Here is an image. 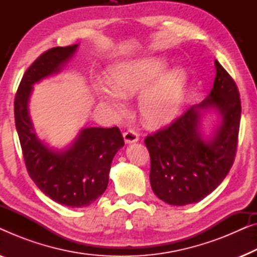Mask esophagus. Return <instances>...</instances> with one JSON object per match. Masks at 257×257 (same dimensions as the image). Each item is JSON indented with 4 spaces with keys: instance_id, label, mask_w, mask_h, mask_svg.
I'll use <instances>...</instances> for the list:
<instances>
[{
    "instance_id": "esophagus-1",
    "label": "esophagus",
    "mask_w": 257,
    "mask_h": 257,
    "mask_svg": "<svg viewBox=\"0 0 257 257\" xmlns=\"http://www.w3.org/2000/svg\"><path fill=\"white\" fill-rule=\"evenodd\" d=\"M124 140H125L126 144H131V143L138 142V140H139L138 132L135 131V130H131V128L127 130V131L124 133Z\"/></svg>"
}]
</instances>
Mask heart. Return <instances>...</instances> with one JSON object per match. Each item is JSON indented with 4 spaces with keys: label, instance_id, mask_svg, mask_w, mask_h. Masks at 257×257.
<instances>
[{
    "label": "heart",
    "instance_id": "b5f03b06",
    "mask_svg": "<svg viewBox=\"0 0 257 257\" xmlns=\"http://www.w3.org/2000/svg\"><path fill=\"white\" fill-rule=\"evenodd\" d=\"M166 68V62L157 57L118 63L110 70L112 87L97 84V96L120 111L122 96L132 97L145 89L139 99L143 118L150 125L165 124L178 113L187 82L184 70L177 68L164 75Z\"/></svg>",
    "mask_w": 257,
    "mask_h": 257
}]
</instances>
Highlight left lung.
<instances>
[{"label":"left lung","mask_w":257,"mask_h":257,"mask_svg":"<svg viewBox=\"0 0 257 257\" xmlns=\"http://www.w3.org/2000/svg\"><path fill=\"white\" fill-rule=\"evenodd\" d=\"M213 89L201 104L194 105L173 122L145 138L151 157L150 181L158 198L173 206L195 203L210 194L233 166L241 119L238 89L215 61ZM214 108L220 126L206 141L199 131L202 111Z\"/></svg>","instance_id":"left-lung-1"}]
</instances>
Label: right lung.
<instances>
[{"instance_id": "add662e5", "label": "right lung", "mask_w": 257, "mask_h": 257, "mask_svg": "<svg viewBox=\"0 0 257 257\" xmlns=\"http://www.w3.org/2000/svg\"><path fill=\"white\" fill-rule=\"evenodd\" d=\"M77 47H57L43 52L23 75L14 101L15 125L28 173L45 195L71 208L89 206L103 194L112 159L124 146L117 126L83 128L64 151L49 149L35 133L28 112L33 85L61 71Z\"/></svg>"}]
</instances>
